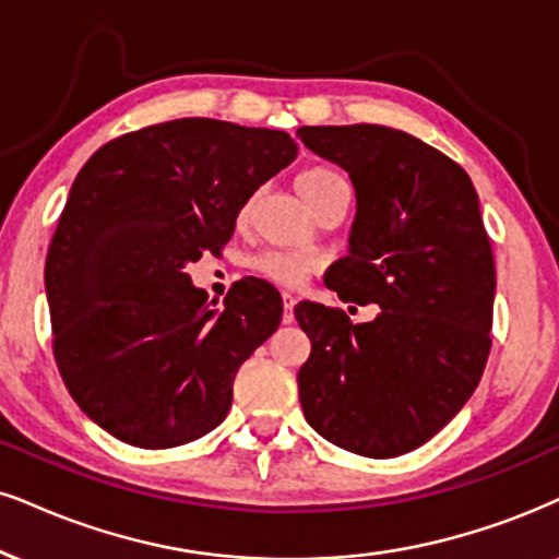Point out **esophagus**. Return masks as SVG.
Here are the masks:
<instances>
[{
    "instance_id": "obj_1",
    "label": "esophagus",
    "mask_w": 559,
    "mask_h": 559,
    "mask_svg": "<svg viewBox=\"0 0 559 559\" xmlns=\"http://www.w3.org/2000/svg\"><path fill=\"white\" fill-rule=\"evenodd\" d=\"M282 302H285V313H282V323H293V319H295L293 308H295V302H298V298H295L293 293H282Z\"/></svg>"
}]
</instances>
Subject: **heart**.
Instances as JSON below:
<instances>
[{
  "instance_id": "1",
  "label": "heart",
  "mask_w": 559,
  "mask_h": 559,
  "mask_svg": "<svg viewBox=\"0 0 559 559\" xmlns=\"http://www.w3.org/2000/svg\"><path fill=\"white\" fill-rule=\"evenodd\" d=\"M342 181L344 178L336 170L316 165V168H306L298 176V189L308 199V204H313L329 186ZM240 217H246V210L240 212ZM319 266L321 259L313 251H295V248H266V251L257 253V257L248 261L251 272H257L259 277L274 282L280 287L302 285Z\"/></svg>"
}]
</instances>
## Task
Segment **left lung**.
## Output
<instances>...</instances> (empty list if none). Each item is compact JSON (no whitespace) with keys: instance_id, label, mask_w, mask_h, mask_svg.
<instances>
[{"instance_id":"left-lung-1","label":"left lung","mask_w":559,"mask_h":559,"mask_svg":"<svg viewBox=\"0 0 559 559\" xmlns=\"http://www.w3.org/2000/svg\"><path fill=\"white\" fill-rule=\"evenodd\" d=\"M298 136L342 165L357 194L349 257L326 287L381 306L368 323L321 302L295 308L311 340L302 415L344 451L402 456L459 415L490 357L495 259L477 191L459 163L399 129L300 127Z\"/></svg>"}]
</instances>
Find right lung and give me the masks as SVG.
<instances>
[{"mask_svg": "<svg viewBox=\"0 0 559 559\" xmlns=\"http://www.w3.org/2000/svg\"><path fill=\"white\" fill-rule=\"evenodd\" d=\"M295 155L277 129L176 119L116 136L82 165L48 246L46 298L67 391L114 438L176 448L227 417L282 298L246 280L217 311L186 266L219 257L243 204Z\"/></svg>", "mask_w": 559, "mask_h": 559, "instance_id": "obj_1", "label": "right lung"}]
</instances>
